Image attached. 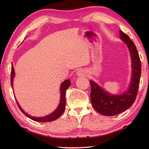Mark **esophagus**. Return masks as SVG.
I'll list each match as a JSON object with an SVG mask.
<instances>
[{"instance_id": "esophagus-1", "label": "esophagus", "mask_w": 149, "mask_h": 149, "mask_svg": "<svg viewBox=\"0 0 149 149\" xmlns=\"http://www.w3.org/2000/svg\"><path fill=\"white\" fill-rule=\"evenodd\" d=\"M77 76H79V77H85V76H86V75H87V74H86V70H85L81 69L79 71H77Z\"/></svg>"}]
</instances>
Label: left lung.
<instances>
[{
    "instance_id": "left-lung-1",
    "label": "left lung",
    "mask_w": 149,
    "mask_h": 149,
    "mask_svg": "<svg viewBox=\"0 0 149 149\" xmlns=\"http://www.w3.org/2000/svg\"><path fill=\"white\" fill-rule=\"evenodd\" d=\"M120 38L127 45L132 63V77L127 90L120 95H111L93 81H90V98L93 108L106 116H113L122 113L134 102L140 85L141 65L134 42L129 36L120 31Z\"/></svg>"
}]
</instances>
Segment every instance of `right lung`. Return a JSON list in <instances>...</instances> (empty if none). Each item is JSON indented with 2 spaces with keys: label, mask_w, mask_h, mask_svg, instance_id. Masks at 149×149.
Returning a JSON list of instances; mask_svg holds the SVG:
<instances>
[{
  "label": "right lung",
  "mask_w": 149,
  "mask_h": 149,
  "mask_svg": "<svg viewBox=\"0 0 149 149\" xmlns=\"http://www.w3.org/2000/svg\"><path fill=\"white\" fill-rule=\"evenodd\" d=\"M11 86L13 87V78L15 76V70L14 67L13 66V64H11ZM71 84V82L70 81L69 79H67L61 85V88H60V93H61V99H60V103L59 104V106L57 107V109L52 113L50 115L43 116V117H34L31 116L29 115H28L27 113H26L22 109V107L20 106L19 105L18 102H17L18 106L19 107V108L21 110V111L25 115H26L27 117H29V118L31 120H34V121L36 122H52L53 120H55L56 119H58L59 117L61 116L62 114L64 112V111L65 109V104H66V98H65V93H66V90L68 89V88L70 86Z\"/></svg>",
  "instance_id": "right-lung-1"
}]
</instances>
